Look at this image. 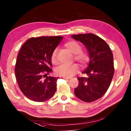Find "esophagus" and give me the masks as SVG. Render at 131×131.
<instances>
[{"label": "esophagus", "instance_id": "esophagus-1", "mask_svg": "<svg viewBox=\"0 0 131 131\" xmlns=\"http://www.w3.org/2000/svg\"><path fill=\"white\" fill-rule=\"evenodd\" d=\"M63 78L64 79H65V80H70V79H71V77H63Z\"/></svg>", "mask_w": 131, "mask_h": 131}]
</instances>
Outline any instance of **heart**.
I'll return each instance as SVG.
<instances>
[{
    "label": "heart",
    "mask_w": 131,
    "mask_h": 131,
    "mask_svg": "<svg viewBox=\"0 0 131 131\" xmlns=\"http://www.w3.org/2000/svg\"><path fill=\"white\" fill-rule=\"evenodd\" d=\"M65 46L67 49L74 54L75 60L78 62L81 65H86L89 61V56L86 52L82 50V46L78 42L75 41H69L65 43ZM57 53L58 50H54L51 54V60L53 63L57 62ZM78 68L76 64L71 65H61L55 69V73L62 77H70L75 74L78 71Z\"/></svg>",
    "instance_id": "b5f03b06"
}]
</instances>
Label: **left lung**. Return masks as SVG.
Segmentation results:
<instances>
[{
	"mask_svg": "<svg viewBox=\"0 0 131 131\" xmlns=\"http://www.w3.org/2000/svg\"><path fill=\"white\" fill-rule=\"evenodd\" d=\"M72 37L86 47L90 57L88 67L83 71L86 77H79L74 90L76 96L85 102L100 99L109 87L114 75L113 56L106 41L94 34L72 35Z\"/></svg>",
	"mask_w": 131,
	"mask_h": 131,
	"instance_id": "obj_1",
	"label": "left lung"
}]
</instances>
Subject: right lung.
I'll use <instances>...</instances> for the list:
<instances>
[{
  "label": "right lung",
  "instance_id": "right-lung-1",
  "mask_svg": "<svg viewBox=\"0 0 131 131\" xmlns=\"http://www.w3.org/2000/svg\"><path fill=\"white\" fill-rule=\"evenodd\" d=\"M62 38L61 36L32 37L20 49L15 73L20 90L29 100L45 102L56 92L59 77L43 78L52 71L51 54Z\"/></svg>",
  "mask_w": 131,
  "mask_h": 131
}]
</instances>
